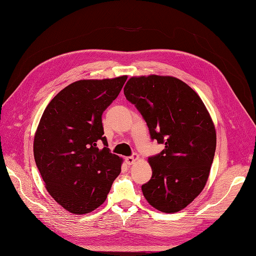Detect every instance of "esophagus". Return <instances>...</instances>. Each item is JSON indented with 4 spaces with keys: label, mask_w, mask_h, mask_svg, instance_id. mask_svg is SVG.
Wrapping results in <instances>:
<instances>
[{
    "label": "esophagus",
    "mask_w": 256,
    "mask_h": 256,
    "mask_svg": "<svg viewBox=\"0 0 256 256\" xmlns=\"http://www.w3.org/2000/svg\"><path fill=\"white\" fill-rule=\"evenodd\" d=\"M138 154H134V155L126 158V162L128 164H132L135 162V160H138Z\"/></svg>",
    "instance_id": "1"
}]
</instances>
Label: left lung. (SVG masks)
<instances>
[{"mask_svg": "<svg viewBox=\"0 0 256 256\" xmlns=\"http://www.w3.org/2000/svg\"><path fill=\"white\" fill-rule=\"evenodd\" d=\"M124 94L140 111L152 140L164 150L148 158L152 176L142 191L154 208L176 212L191 204L208 180L216 130L200 96L172 76H134Z\"/></svg>", "mask_w": 256, "mask_h": 256, "instance_id": "obj_1", "label": "left lung"}]
</instances>
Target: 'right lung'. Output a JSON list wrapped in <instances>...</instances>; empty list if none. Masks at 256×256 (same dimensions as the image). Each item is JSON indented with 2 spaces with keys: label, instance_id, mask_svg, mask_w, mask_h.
Masks as SVG:
<instances>
[{
  "label": "right lung",
  "instance_id": "right-lung-1",
  "mask_svg": "<svg viewBox=\"0 0 256 256\" xmlns=\"http://www.w3.org/2000/svg\"><path fill=\"white\" fill-rule=\"evenodd\" d=\"M128 76L82 80L65 87L46 106L34 140V156L46 191L64 210L84 215L104 203L120 174L122 158L104 136V111ZM101 140L105 147L99 150Z\"/></svg>",
  "mask_w": 256,
  "mask_h": 256
}]
</instances>
